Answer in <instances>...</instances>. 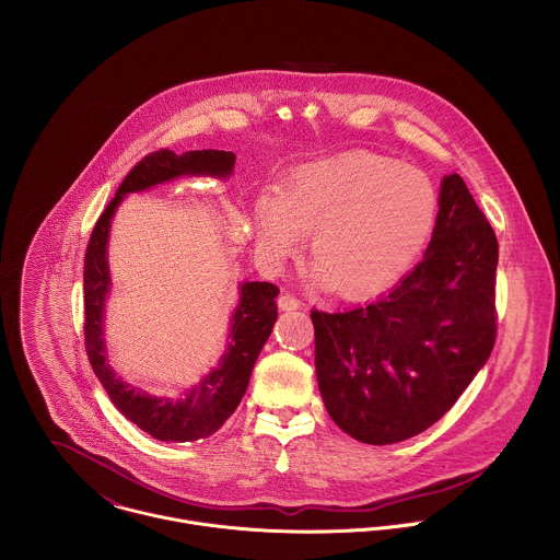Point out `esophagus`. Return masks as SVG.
I'll return each mask as SVG.
<instances>
[{"label": "esophagus", "instance_id": "obj_1", "mask_svg": "<svg viewBox=\"0 0 560 560\" xmlns=\"http://www.w3.org/2000/svg\"><path fill=\"white\" fill-rule=\"evenodd\" d=\"M300 306H302V302L295 295H291V293H282L278 298V308L280 311H298Z\"/></svg>", "mask_w": 560, "mask_h": 560}]
</instances>
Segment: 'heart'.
Wrapping results in <instances>:
<instances>
[{
	"label": "heart",
	"instance_id": "obj_1",
	"mask_svg": "<svg viewBox=\"0 0 560 560\" xmlns=\"http://www.w3.org/2000/svg\"><path fill=\"white\" fill-rule=\"evenodd\" d=\"M431 178L373 153H345L291 172L254 205V237L271 265L313 233L315 276L347 300L393 287L422 252L438 218Z\"/></svg>",
	"mask_w": 560,
	"mask_h": 560
}]
</instances>
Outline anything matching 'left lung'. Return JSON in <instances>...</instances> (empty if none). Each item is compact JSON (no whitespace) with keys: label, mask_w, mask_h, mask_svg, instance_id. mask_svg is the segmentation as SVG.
I'll use <instances>...</instances> for the list:
<instances>
[{"label":"left lung","mask_w":560,"mask_h":560,"mask_svg":"<svg viewBox=\"0 0 560 560\" xmlns=\"http://www.w3.org/2000/svg\"><path fill=\"white\" fill-rule=\"evenodd\" d=\"M498 241L459 174L442 178L424 258L369 306L313 311L315 366L331 420L364 444L438 422L495 342Z\"/></svg>","instance_id":"obj_1"}]
</instances>
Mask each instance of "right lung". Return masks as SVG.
Segmentation results:
<instances>
[{
    "mask_svg": "<svg viewBox=\"0 0 560 560\" xmlns=\"http://www.w3.org/2000/svg\"><path fill=\"white\" fill-rule=\"evenodd\" d=\"M235 153L229 151H189L176 155L167 149L147 155L120 183L116 196L101 213L85 247L83 258V311H85V351L94 375L107 390L116 409L161 442H194L213 435L237 409L254 369V362L267 342L278 319L276 298L280 289L271 282H243L240 306L231 319L229 347L220 364L185 395L151 397L116 377L107 360L103 340V311L109 293L107 240L112 218L127 194L144 191L153 185L178 176H218L233 174Z\"/></svg>",
    "mask_w": 560,
    "mask_h": 560,
    "instance_id": "1",
    "label": "right lung"
}]
</instances>
